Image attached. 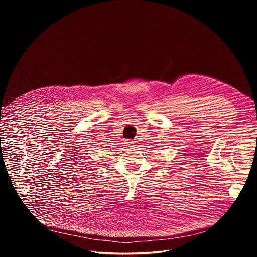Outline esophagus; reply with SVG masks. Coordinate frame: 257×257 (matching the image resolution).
Segmentation results:
<instances>
[{
	"instance_id": "34e87169",
	"label": "esophagus",
	"mask_w": 257,
	"mask_h": 257,
	"mask_svg": "<svg viewBox=\"0 0 257 257\" xmlns=\"http://www.w3.org/2000/svg\"><path fill=\"white\" fill-rule=\"evenodd\" d=\"M124 143H125V145H128V146H130V145H132V144L134 143V141H132V140H130V139H126Z\"/></svg>"
}]
</instances>
